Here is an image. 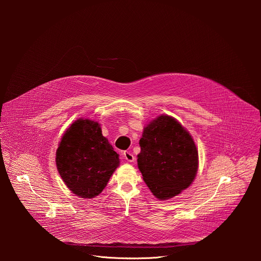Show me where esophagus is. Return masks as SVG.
I'll return each mask as SVG.
<instances>
[{
  "instance_id": "34e87169",
  "label": "esophagus",
  "mask_w": 261,
  "mask_h": 261,
  "mask_svg": "<svg viewBox=\"0 0 261 261\" xmlns=\"http://www.w3.org/2000/svg\"><path fill=\"white\" fill-rule=\"evenodd\" d=\"M122 154H123V158H124L127 162H134V161H135V155H134L130 151L124 150Z\"/></svg>"
}]
</instances>
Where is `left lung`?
<instances>
[{
    "instance_id": "8db88e82",
    "label": "left lung",
    "mask_w": 261,
    "mask_h": 261,
    "mask_svg": "<svg viewBox=\"0 0 261 261\" xmlns=\"http://www.w3.org/2000/svg\"><path fill=\"white\" fill-rule=\"evenodd\" d=\"M138 166L151 193L170 199L194 181L198 150L186 129L173 117L161 115L145 127Z\"/></svg>"
}]
</instances>
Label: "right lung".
<instances>
[{"label":"right lung","mask_w":261,"mask_h":261,"mask_svg":"<svg viewBox=\"0 0 261 261\" xmlns=\"http://www.w3.org/2000/svg\"><path fill=\"white\" fill-rule=\"evenodd\" d=\"M56 165L69 190L78 197L89 199L108 185L119 160L97 122L77 119L61 139Z\"/></svg>","instance_id":"1"}]
</instances>
